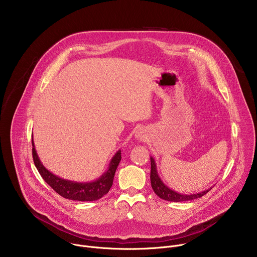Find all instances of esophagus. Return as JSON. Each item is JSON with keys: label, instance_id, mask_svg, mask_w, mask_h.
I'll return each mask as SVG.
<instances>
[{"label": "esophagus", "instance_id": "obj_1", "mask_svg": "<svg viewBox=\"0 0 257 257\" xmlns=\"http://www.w3.org/2000/svg\"><path fill=\"white\" fill-rule=\"evenodd\" d=\"M135 137H136L138 140H145V139H146L145 130H143V129H138L137 132L135 133Z\"/></svg>", "mask_w": 257, "mask_h": 257}]
</instances>
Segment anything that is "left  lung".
Wrapping results in <instances>:
<instances>
[{"label": "left lung", "instance_id": "left-lung-1", "mask_svg": "<svg viewBox=\"0 0 257 257\" xmlns=\"http://www.w3.org/2000/svg\"><path fill=\"white\" fill-rule=\"evenodd\" d=\"M151 182H152V187L155 191V193L162 199L168 200V201H175V202H180V201H188V200H193L196 198H199L201 196H203L204 194H206L211 188L204 190L202 192L196 193V194H181L178 193L172 189H170L168 186H166L164 184V182L161 180L160 176L158 175L157 172V165L156 162L154 160V158H151Z\"/></svg>", "mask_w": 257, "mask_h": 257}]
</instances>
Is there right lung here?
Segmentation results:
<instances>
[{
	"label": "right lung",
	"mask_w": 257,
	"mask_h": 257,
	"mask_svg": "<svg viewBox=\"0 0 257 257\" xmlns=\"http://www.w3.org/2000/svg\"><path fill=\"white\" fill-rule=\"evenodd\" d=\"M32 142V157L34 165L38 169L39 173L48 184L61 196L71 200L77 201H93L101 198L105 195L113 185V180L116 173V170L121 161V151H118L117 154L113 157L109 163L108 169L102 174L100 178L93 182L88 183H77L65 179H61L56 175L48 171L44 165L41 163L38 154L34 149V143Z\"/></svg>",
	"instance_id": "1"
}]
</instances>
